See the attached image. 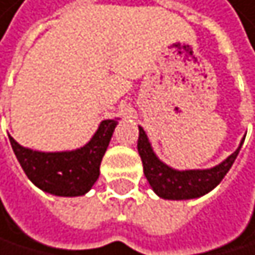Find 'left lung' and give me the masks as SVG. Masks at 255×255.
<instances>
[{
  "instance_id": "left-lung-1",
  "label": "left lung",
  "mask_w": 255,
  "mask_h": 255,
  "mask_svg": "<svg viewBox=\"0 0 255 255\" xmlns=\"http://www.w3.org/2000/svg\"><path fill=\"white\" fill-rule=\"evenodd\" d=\"M242 143L243 140L231 156H228L223 162L213 166V168L179 171L159 160V157L154 154L151 148V143L148 137H146L143 128L139 127L137 151L142 159L143 174L151 185L153 191L159 197L168 200H187L200 197L217 187L233 166L242 148Z\"/></svg>"
}]
</instances>
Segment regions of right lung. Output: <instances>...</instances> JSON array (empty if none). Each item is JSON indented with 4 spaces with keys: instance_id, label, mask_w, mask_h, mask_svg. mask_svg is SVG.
<instances>
[{
    "instance_id": "right-lung-1",
    "label": "right lung",
    "mask_w": 255,
    "mask_h": 255,
    "mask_svg": "<svg viewBox=\"0 0 255 255\" xmlns=\"http://www.w3.org/2000/svg\"><path fill=\"white\" fill-rule=\"evenodd\" d=\"M116 125V119L102 121L90 142L73 151H33L21 146L12 136L8 139L24 173L38 188L55 196L75 197L90 191L98 180L101 160Z\"/></svg>"
}]
</instances>
